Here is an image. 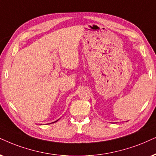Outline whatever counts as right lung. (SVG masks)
Returning a JSON list of instances; mask_svg holds the SVG:
<instances>
[{
  "label": "right lung",
  "instance_id": "1",
  "mask_svg": "<svg viewBox=\"0 0 156 156\" xmlns=\"http://www.w3.org/2000/svg\"><path fill=\"white\" fill-rule=\"evenodd\" d=\"M58 120H56V121H55V122H52V123H55V122H58ZM52 123H49V124H52Z\"/></svg>",
  "mask_w": 156,
  "mask_h": 156
}]
</instances>
